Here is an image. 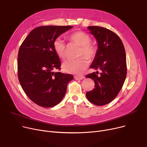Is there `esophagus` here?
Wrapping results in <instances>:
<instances>
[{
	"instance_id": "obj_1",
	"label": "esophagus",
	"mask_w": 147,
	"mask_h": 147,
	"mask_svg": "<svg viewBox=\"0 0 147 147\" xmlns=\"http://www.w3.org/2000/svg\"><path fill=\"white\" fill-rule=\"evenodd\" d=\"M74 79L76 80H82L83 79H84V76H75Z\"/></svg>"
}]
</instances>
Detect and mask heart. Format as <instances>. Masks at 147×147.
Wrapping results in <instances>:
<instances>
[{
    "label": "heart",
    "mask_w": 147,
    "mask_h": 147,
    "mask_svg": "<svg viewBox=\"0 0 147 147\" xmlns=\"http://www.w3.org/2000/svg\"><path fill=\"white\" fill-rule=\"evenodd\" d=\"M67 40L70 43H74L80 46L79 56L85 55L88 58H93L96 53L95 46L90 43V37L82 31L75 32L67 37ZM53 48L57 56L64 59L66 55L67 45L60 38H57L53 43ZM88 65V61L84 57L78 59L68 60L62 65L63 70L67 73L73 74H80Z\"/></svg>",
    "instance_id": "heart-1"
}]
</instances>
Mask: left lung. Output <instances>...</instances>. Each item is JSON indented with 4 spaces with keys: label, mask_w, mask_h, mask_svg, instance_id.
Returning a JSON list of instances; mask_svg holds the SVG:
<instances>
[{
    "label": "left lung",
    "mask_w": 147,
    "mask_h": 147,
    "mask_svg": "<svg viewBox=\"0 0 147 147\" xmlns=\"http://www.w3.org/2000/svg\"><path fill=\"white\" fill-rule=\"evenodd\" d=\"M98 42V50L90 68L101 69L86 75L93 79L95 88L88 92L89 101L102 106L111 102L117 96L125 81L127 74L126 57L120 38L110 30L99 26L88 27Z\"/></svg>",
    "instance_id": "1"
}]
</instances>
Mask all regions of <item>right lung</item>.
<instances>
[{
  "label": "right lung",
  "instance_id": "obj_1",
  "mask_svg": "<svg viewBox=\"0 0 147 147\" xmlns=\"http://www.w3.org/2000/svg\"><path fill=\"white\" fill-rule=\"evenodd\" d=\"M73 27L46 26L31 31L18 54V77L27 96L40 107L49 108L63 99L67 84L73 80L69 74L53 72L61 62L53 48L55 39Z\"/></svg>",
  "mask_w": 147,
  "mask_h": 147
}]
</instances>
